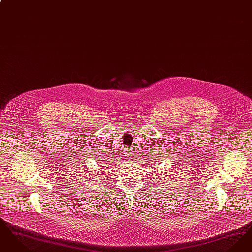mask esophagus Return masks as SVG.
<instances>
[{
	"instance_id": "obj_1",
	"label": "esophagus",
	"mask_w": 252,
	"mask_h": 252,
	"mask_svg": "<svg viewBox=\"0 0 252 252\" xmlns=\"http://www.w3.org/2000/svg\"><path fill=\"white\" fill-rule=\"evenodd\" d=\"M125 154H126V153H125ZM129 155V154H128ZM125 156H127V155H125Z\"/></svg>"
}]
</instances>
